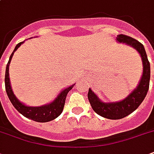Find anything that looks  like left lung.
<instances>
[{"mask_svg": "<svg viewBox=\"0 0 154 154\" xmlns=\"http://www.w3.org/2000/svg\"><path fill=\"white\" fill-rule=\"evenodd\" d=\"M117 41L120 43H125L130 45L138 52L143 64V73L136 89L126 98L118 102H102L89 88L88 98L94 112L101 117L112 120L122 119L138 108L147 94L150 79V65L143 45L133 37L124 34L117 35Z\"/></svg>", "mask_w": 154, "mask_h": 154, "instance_id": "1", "label": "left lung"}]
</instances>
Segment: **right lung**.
Returning <instances> with one entry per match:
<instances>
[{
	"label": "right lung",
	"mask_w": 154,
	"mask_h": 154,
	"mask_svg": "<svg viewBox=\"0 0 154 154\" xmlns=\"http://www.w3.org/2000/svg\"><path fill=\"white\" fill-rule=\"evenodd\" d=\"M23 42H20L16 45L15 49L11 54L8 62L6 66L5 70V90L8 95V98L10 100L11 103L15 107V109L18 112L21 113L24 117H27L29 119H31L34 122H48L53 121L55 118L60 116V113L62 112L64 105H65V98L67 96L68 93L72 89L74 86V84L72 85L71 86L67 87L66 89L60 92L59 95L55 98V100L52 101L49 104L42 105V106H37V107H32V106H27L24 105L18 100L14 94L13 93L12 88H11L10 82H9V73H8V68L10 64L11 59L13 57V53L23 44Z\"/></svg>",
	"instance_id": "right-lung-1"
}]
</instances>
